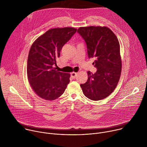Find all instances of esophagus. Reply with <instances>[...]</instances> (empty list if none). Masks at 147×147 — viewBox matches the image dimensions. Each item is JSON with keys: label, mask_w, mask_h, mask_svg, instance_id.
I'll return each instance as SVG.
<instances>
[{"label": "esophagus", "mask_w": 147, "mask_h": 147, "mask_svg": "<svg viewBox=\"0 0 147 147\" xmlns=\"http://www.w3.org/2000/svg\"><path fill=\"white\" fill-rule=\"evenodd\" d=\"M77 74H78V73H74V72H73V73H71V77H73V78H76V77H77Z\"/></svg>", "instance_id": "esophagus-1"}]
</instances>
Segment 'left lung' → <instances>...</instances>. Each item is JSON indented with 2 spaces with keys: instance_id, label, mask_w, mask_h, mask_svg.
I'll list each match as a JSON object with an SVG mask.
<instances>
[{
  "instance_id": "8db88e82",
  "label": "left lung",
  "mask_w": 147,
  "mask_h": 147,
  "mask_svg": "<svg viewBox=\"0 0 147 147\" xmlns=\"http://www.w3.org/2000/svg\"><path fill=\"white\" fill-rule=\"evenodd\" d=\"M78 33L85 40L89 58L97 70L88 71V80L80 84L88 99L99 100L111 94L119 82L121 71V60L118 39L107 27H80Z\"/></svg>"
}]
</instances>
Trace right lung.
I'll return each mask as SVG.
<instances>
[{
  "label": "right lung",
  "mask_w": 147,
  "mask_h": 147,
  "mask_svg": "<svg viewBox=\"0 0 147 147\" xmlns=\"http://www.w3.org/2000/svg\"><path fill=\"white\" fill-rule=\"evenodd\" d=\"M73 27L47 31L32 44L28 57L27 77L34 92L40 98L52 100L64 93L70 74L56 70V60L62 47L76 32Z\"/></svg>",
  "instance_id": "right-lung-1"
}]
</instances>
